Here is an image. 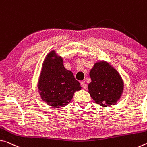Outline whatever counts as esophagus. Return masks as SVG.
Masks as SVG:
<instances>
[{
    "mask_svg": "<svg viewBox=\"0 0 147 147\" xmlns=\"http://www.w3.org/2000/svg\"><path fill=\"white\" fill-rule=\"evenodd\" d=\"M81 86H82L84 89H86V88H87V85H86V84L85 83H84V82L81 83Z\"/></svg>",
    "mask_w": 147,
    "mask_h": 147,
    "instance_id": "34e87169",
    "label": "esophagus"
}]
</instances>
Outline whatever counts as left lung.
Returning <instances> with one entry per match:
<instances>
[{
	"instance_id": "1",
	"label": "left lung",
	"mask_w": 147,
	"mask_h": 147,
	"mask_svg": "<svg viewBox=\"0 0 147 147\" xmlns=\"http://www.w3.org/2000/svg\"><path fill=\"white\" fill-rule=\"evenodd\" d=\"M89 75L88 93L95 102L103 107L116 104L124 90L123 80L117 69L107 62L101 61L94 64Z\"/></svg>"
}]
</instances>
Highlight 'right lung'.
Returning a JSON list of instances; mask_svg holds the SVG:
<instances>
[{
  "mask_svg": "<svg viewBox=\"0 0 147 147\" xmlns=\"http://www.w3.org/2000/svg\"><path fill=\"white\" fill-rule=\"evenodd\" d=\"M38 88L43 101L50 106L60 108L66 106L74 94L82 87L73 73L64 68L63 59L52 50L43 62Z\"/></svg>",
  "mask_w": 147,
  "mask_h": 147,
  "instance_id": "add662e5",
  "label": "right lung"
}]
</instances>
